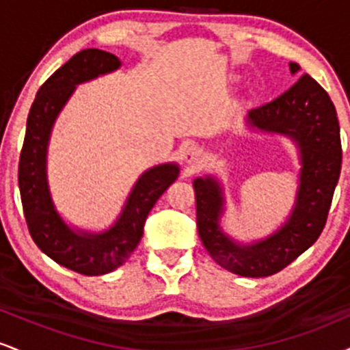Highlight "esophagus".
Masks as SVG:
<instances>
[{
	"label": "esophagus",
	"mask_w": 350,
	"mask_h": 350,
	"mask_svg": "<svg viewBox=\"0 0 350 350\" xmlns=\"http://www.w3.org/2000/svg\"><path fill=\"white\" fill-rule=\"evenodd\" d=\"M200 158H202V151H200V148L196 146V144H191V146H187L186 151H184V161L187 164H198L200 161Z\"/></svg>",
	"instance_id": "1"
}]
</instances>
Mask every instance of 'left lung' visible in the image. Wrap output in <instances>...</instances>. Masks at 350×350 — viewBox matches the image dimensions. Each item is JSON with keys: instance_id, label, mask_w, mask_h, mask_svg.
Returning a JSON list of instances; mask_svg holds the SVG:
<instances>
[{"instance_id": "obj_1", "label": "left lung", "mask_w": 350, "mask_h": 350, "mask_svg": "<svg viewBox=\"0 0 350 350\" xmlns=\"http://www.w3.org/2000/svg\"><path fill=\"white\" fill-rule=\"evenodd\" d=\"M290 69L296 74L299 66L291 62ZM248 123L258 130L288 135L298 143L303 170L290 219L267 240L237 245L220 230L222 189L208 176L194 180L196 214L200 240L215 263L235 275L263 278L295 262L319 239L339 180L342 146L334 103L308 74L278 98L250 110Z\"/></svg>"}]
</instances>
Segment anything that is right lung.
<instances>
[{
	"label": "right lung",
	"mask_w": 350,
	"mask_h": 350,
	"mask_svg": "<svg viewBox=\"0 0 350 350\" xmlns=\"http://www.w3.org/2000/svg\"><path fill=\"white\" fill-rule=\"evenodd\" d=\"M118 67V57L110 52L83 49L55 70L36 95L19 156V192L34 243L55 263L87 276L105 275L130 258L142 240L152 206L179 174L176 164H161L144 172L135 184L120 219L103 234H77L55 212L46 179L47 142L54 120L77 83Z\"/></svg>",
	"instance_id": "right-lung-1"
}]
</instances>
